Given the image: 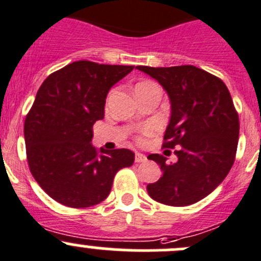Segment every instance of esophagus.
Returning <instances> with one entry per match:
<instances>
[{
    "instance_id": "esophagus-1",
    "label": "esophagus",
    "mask_w": 261,
    "mask_h": 261,
    "mask_svg": "<svg viewBox=\"0 0 261 261\" xmlns=\"http://www.w3.org/2000/svg\"><path fill=\"white\" fill-rule=\"evenodd\" d=\"M135 162L136 163L146 162V156L144 154H141V152H136V154H135Z\"/></svg>"
}]
</instances>
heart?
<instances>
[{
	"instance_id": "1",
	"label": "heart",
	"mask_w": 261,
	"mask_h": 261,
	"mask_svg": "<svg viewBox=\"0 0 261 261\" xmlns=\"http://www.w3.org/2000/svg\"><path fill=\"white\" fill-rule=\"evenodd\" d=\"M139 84H141V83H139ZM154 131H155V126H152V125H146L145 127H144L143 130H141V134H143L144 136H149V135H151V134H154ZM138 141H139V143H144L143 136H139Z\"/></svg>"
}]
</instances>
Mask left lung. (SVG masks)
<instances>
[{
  "mask_svg": "<svg viewBox=\"0 0 261 261\" xmlns=\"http://www.w3.org/2000/svg\"><path fill=\"white\" fill-rule=\"evenodd\" d=\"M136 68L169 96L172 116L163 147L175 149L178 158L167 164L163 155L147 156L163 172L159 180L147 184V193L168 206L196 203L222 183L235 162L240 122L230 92L220 78L194 65Z\"/></svg>",
  "mask_w": 261,
  "mask_h": 261,
  "instance_id": "left-lung-1",
  "label": "left lung"
}]
</instances>
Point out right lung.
Returning a JSON list of instances; mask_svg holds the SVG:
<instances>
[{
	"mask_svg": "<svg viewBox=\"0 0 261 261\" xmlns=\"http://www.w3.org/2000/svg\"><path fill=\"white\" fill-rule=\"evenodd\" d=\"M133 69L80 60L51 73L39 88L23 125L26 158L39 186L59 203H101L116 173L133 165L131 150H97L91 144L107 93Z\"/></svg>",
	"mask_w": 261,
	"mask_h": 261,
	"instance_id": "right-lung-1",
	"label": "right lung"
}]
</instances>
